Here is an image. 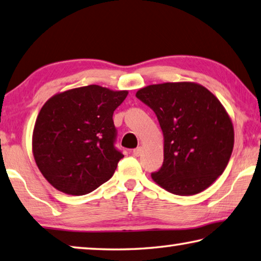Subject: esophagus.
Returning a JSON list of instances; mask_svg holds the SVG:
<instances>
[{
	"label": "esophagus",
	"mask_w": 261,
	"mask_h": 261,
	"mask_svg": "<svg viewBox=\"0 0 261 261\" xmlns=\"http://www.w3.org/2000/svg\"><path fill=\"white\" fill-rule=\"evenodd\" d=\"M141 151H143V149H141V147H137V148H135L134 150H132V153H134L135 156H139L141 154Z\"/></svg>",
	"instance_id": "34e87169"
}]
</instances>
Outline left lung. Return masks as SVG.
<instances>
[{
    "label": "left lung",
    "mask_w": 261,
    "mask_h": 261,
    "mask_svg": "<svg viewBox=\"0 0 261 261\" xmlns=\"http://www.w3.org/2000/svg\"><path fill=\"white\" fill-rule=\"evenodd\" d=\"M136 97L158 116L164 137V161L154 181L180 196L201 193L221 176L234 147L230 117L201 84H153Z\"/></svg>",
    "instance_id": "obj_1"
}]
</instances>
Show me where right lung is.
<instances>
[{
  "mask_svg": "<svg viewBox=\"0 0 261 261\" xmlns=\"http://www.w3.org/2000/svg\"><path fill=\"white\" fill-rule=\"evenodd\" d=\"M127 91L88 85L55 94L37 115L33 155L56 189L85 195L110 180L124 158L115 148L113 114Z\"/></svg>",
  "mask_w": 261,
  "mask_h": 261,
  "instance_id": "obj_1",
  "label": "right lung"
}]
</instances>
